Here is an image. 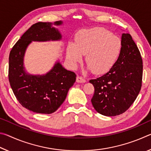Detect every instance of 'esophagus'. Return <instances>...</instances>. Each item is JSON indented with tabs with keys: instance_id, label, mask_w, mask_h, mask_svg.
Returning <instances> with one entry per match:
<instances>
[{
	"instance_id": "esophagus-1",
	"label": "esophagus",
	"mask_w": 151,
	"mask_h": 151,
	"mask_svg": "<svg viewBox=\"0 0 151 151\" xmlns=\"http://www.w3.org/2000/svg\"><path fill=\"white\" fill-rule=\"evenodd\" d=\"M85 82H86V80L84 78L82 77V76H78L77 77H76V83H85Z\"/></svg>"
}]
</instances>
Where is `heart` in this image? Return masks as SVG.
<instances>
[{
    "label": "heart",
    "instance_id": "1",
    "mask_svg": "<svg viewBox=\"0 0 151 151\" xmlns=\"http://www.w3.org/2000/svg\"><path fill=\"white\" fill-rule=\"evenodd\" d=\"M121 49V39L108 30L101 28L83 29L76 35L75 43H68L66 57L75 66L83 59V55H86L89 69L101 75L114 66Z\"/></svg>",
    "mask_w": 151,
    "mask_h": 151
}]
</instances>
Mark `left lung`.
<instances>
[{
  "instance_id": "obj_1",
  "label": "left lung",
  "mask_w": 151,
  "mask_h": 151,
  "mask_svg": "<svg viewBox=\"0 0 151 151\" xmlns=\"http://www.w3.org/2000/svg\"><path fill=\"white\" fill-rule=\"evenodd\" d=\"M119 57L108 73L90 80L94 87L91 99L94 109L103 115L122 114L136 100L142 86V60L131 35L123 33Z\"/></svg>"
}]
</instances>
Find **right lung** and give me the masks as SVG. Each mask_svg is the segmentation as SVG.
Wrapping results in <instances>:
<instances>
[{
	"label": "right lung",
	"mask_w": 151,
	"mask_h": 151,
	"mask_svg": "<svg viewBox=\"0 0 151 151\" xmlns=\"http://www.w3.org/2000/svg\"><path fill=\"white\" fill-rule=\"evenodd\" d=\"M61 20L54 24L60 26ZM51 22L32 25L12 47L9 55V79L18 101L37 113L51 114L65 101L69 88L76 81L74 72L67 70L57 61L49 72L42 75H30L25 70L24 57L32 41L60 40L62 35Z\"/></svg>",
	"instance_id": "1"
}]
</instances>
